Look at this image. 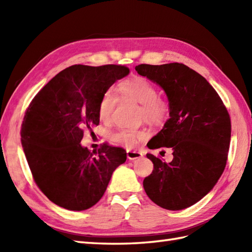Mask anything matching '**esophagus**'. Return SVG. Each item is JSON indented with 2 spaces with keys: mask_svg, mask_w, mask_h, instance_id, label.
<instances>
[{
  "mask_svg": "<svg viewBox=\"0 0 252 252\" xmlns=\"http://www.w3.org/2000/svg\"><path fill=\"white\" fill-rule=\"evenodd\" d=\"M126 156H127V159L130 160H135V159H138L143 157V154L137 152V151H127L126 152Z\"/></svg>",
  "mask_w": 252,
  "mask_h": 252,
  "instance_id": "esophagus-1",
  "label": "esophagus"
}]
</instances>
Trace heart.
I'll use <instances>...</instances> for the list:
<instances>
[{
	"label": "heart",
	"mask_w": 252,
	"mask_h": 252,
	"mask_svg": "<svg viewBox=\"0 0 252 252\" xmlns=\"http://www.w3.org/2000/svg\"><path fill=\"white\" fill-rule=\"evenodd\" d=\"M118 92L123 98H129L141 104L140 118L154 123L163 121L168 114V107L162 99L159 98L157 88L141 76H134L122 81L118 85ZM117 104V97L110 91L101 95L98 104V117L100 120L106 121L111 117ZM144 133L137 130L120 129L111 133L112 142L125 146L135 145L137 140H141Z\"/></svg>",
	"instance_id": "obj_1"
}]
</instances>
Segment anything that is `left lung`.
<instances>
[{"instance_id":"obj_1","label":"left lung","mask_w":252,"mask_h":252,"mask_svg":"<svg viewBox=\"0 0 252 252\" xmlns=\"http://www.w3.org/2000/svg\"><path fill=\"white\" fill-rule=\"evenodd\" d=\"M135 70L158 84L169 100L170 118L147 146L173 152L170 162L146 155L154 170L144 179V189L152 201L167 210L189 208L215 187L225 169L229 115L211 84L183 63H142Z\"/></svg>"}]
</instances>
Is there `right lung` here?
I'll list each match as a JSON object with an SVG mask.
<instances>
[{"instance_id": "1", "label": "right lung", "mask_w": 252, "mask_h": 252, "mask_svg": "<svg viewBox=\"0 0 252 252\" xmlns=\"http://www.w3.org/2000/svg\"><path fill=\"white\" fill-rule=\"evenodd\" d=\"M121 65H73L57 73L32 99L21 125V145L34 182L55 205L82 211L103 197L112 172L125 163L121 147H83V132L98 126L101 95L126 77Z\"/></svg>"}]
</instances>
